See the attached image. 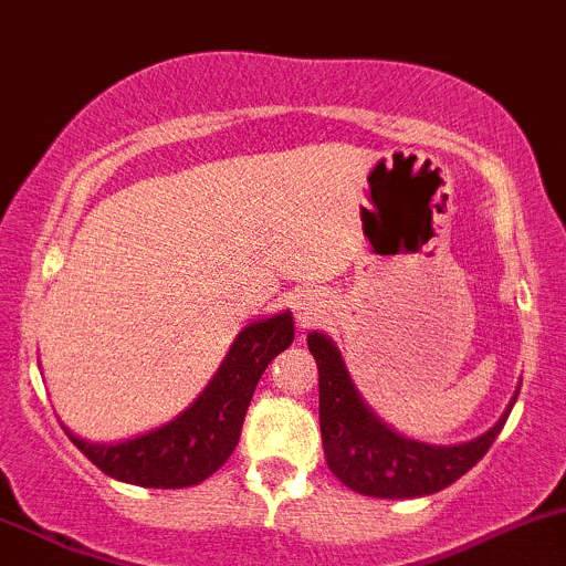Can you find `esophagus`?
<instances>
[{
    "instance_id": "1",
    "label": "esophagus",
    "mask_w": 566,
    "mask_h": 566,
    "mask_svg": "<svg viewBox=\"0 0 566 566\" xmlns=\"http://www.w3.org/2000/svg\"><path fill=\"white\" fill-rule=\"evenodd\" d=\"M318 302H313V300H302L300 305H296V315H300V321L302 324H310V321L313 318H318Z\"/></svg>"
}]
</instances>
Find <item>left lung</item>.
Returning a JSON list of instances; mask_svg holds the SVG:
<instances>
[{
  "mask_svg": "<svg viewBox=\"0 0 566 566\" xmlns=\"http://www.w3.org/2000/svg\"><path fill=\"white\" fill-rule=\"evenodd\" d=\"M307 348L318 364L321 440L329 470L358 494L410 500L442 491L472 470L494 446L510 410L485 434L461 446L407 440L364 405L348 378L343 356L326 334L313 332Z\"/></svg>",
  "mask_w": 566,
  "mask_h": 566,
  "instance_id": "8db88e82",
  "label": "left lung"
}]
</instances>
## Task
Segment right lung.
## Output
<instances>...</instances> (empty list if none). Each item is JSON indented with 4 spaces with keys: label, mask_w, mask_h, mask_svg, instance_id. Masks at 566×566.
I'll list each match as a JSON object with an SVG mask.
<instances>
[{
    "label": "right lung",
    "mask_w": 566,
    "mask_h": 566,
    "mask_svg": "<svg viewBox=\"0 0 566 566\" xmlns=\"http://www.w3.org/2000/svg\"><path fill=\"white\" fill-rule=\"evenodd\" d=\"M294 343L291 313L261 318L237 334L232 350L199 399L175 421L115 446L70 440L105 475L145 489H186L208 480L240 442L242 421L266 364Z\"/></svg>",
    "instance_id": "right-lung-1"
}]
</instances>
